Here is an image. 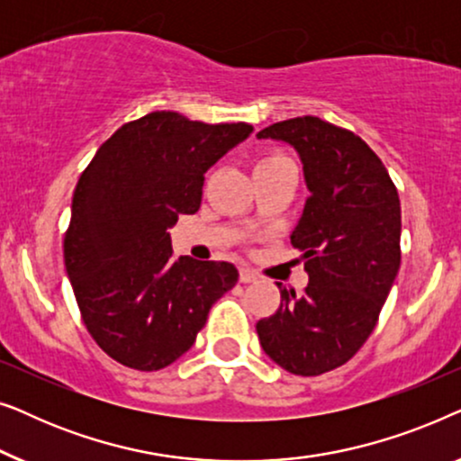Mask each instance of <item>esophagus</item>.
I'll list each match as a JSON object with an SVG mask.
<instances>
[{
    "label": "esophagus",
    "mask_w": 461,
    "mask_h": 461,
    "mask_svg": "<svg viewBox=\"0 0 461 461\" xmlns=\"http://www.w3.org/2000/svg\"><path fill=\"white\" fill-rule=\"evenodd\" d=\"M260 276H258V273H254L251 268H241V273H239V281L241 283H256Z\"/></svg>",
    "instance_id": "obj_1"
}]
</instances>
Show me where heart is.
<instances>
[{
  "label": "heart",
  "mask_w": 461,
  "mask_h": 461,
  "mask_svg": "<svg viewBox=\"0 0 461 461\" xmlns=\"http://www.w3.org/2000/svg\"><path fill=\"white\" fill-rule=\"evenodd\" d=\"M276 161H285V157H283V155H268V157H264V159L258 161V166H268V163H276Z\"/></svg>",
  "instance_id": "obj_1"
}]
</instances>
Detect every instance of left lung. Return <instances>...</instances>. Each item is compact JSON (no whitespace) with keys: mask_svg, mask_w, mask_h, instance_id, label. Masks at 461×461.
<instances>
[{"mask_svg":"<svg viewBox=\"0 0 461 461\" xmlns=\"http://www.w3.org/2000/svg\"><path fill=\"white\" fill-rule=\"evenodd\" d=\"M258 138L294 147L311 197L292 232L304 294L281 287V304L256 325L260 346L294 375L350 361L374 331L401 267V201L374 150L319 117L268 125Z\"/></svg>","mask_w":461,"mask_h":461,"instance_id":"1","label":"left lung"}]
</instances>
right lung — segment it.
<instances>
[{
    "label": "right lung",
    "mask_w": 461,
    "mask_h": 461,
    "mask_svg": "<svg viewBox=\"0 0 461 461\" xmlns=\"http://www.w3.org/2000/svg\"><path fill=\"white\" fill-rule=\"evenodd\" d=\"M251 131L248 123L149 113L122 125L81 174L65 267L87 331L117 363L138 371L172 365L235 287L230 262L174 260L167 230L180 213L199 210L205 172Z\"/></svg>",
    "instance_id": "add662e5"
}]
</instances>
